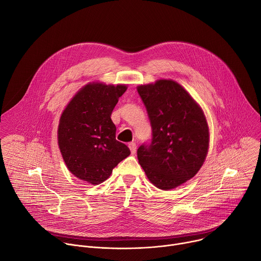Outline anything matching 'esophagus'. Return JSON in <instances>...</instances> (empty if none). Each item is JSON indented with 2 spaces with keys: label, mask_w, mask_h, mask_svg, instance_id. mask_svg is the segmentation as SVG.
I'll list each match as a JSON object with an SVG mask.
<instances>
[{
  "label": "esophagus",
  "mask_w": 261,
  "mask_h": 261,
  "mask_svg": "<svg viewBox=\"0 0 261 261\" xmlns=\"http://www.w3.org/2000/svg\"><path fill=\"white\" fill-rule=\"evenodd\" d=\"M128 146H129V148H130V151H131V154H135L136 153V143L135 142H129L128 143Z\"/></svg>",
  "instance_id": "34e87169"
}]
</instances>
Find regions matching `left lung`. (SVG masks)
I'll return each instance as SVG.
<instances>
[{
	"label": "left lung",
	"mask_w": 261,
	"mask_h": 261,
	"mask_svg": "<svg viewBox=\"0 0 261 261\" xmlns=\"http://www.w3.org/2000/svg\"><path fill=\"white\" fill-rule=\"evenodd\" d=\"M137 92L152 127L151 142L137 150L138 162L157 188H176L192 178L205 160L210 134L203 111L170 80L139 86Z\"/></svg>",
	"instance_id": "1"
}]
</instances>
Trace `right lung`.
I'll return each mask as SVG.
<instances>
[{
    "mask_svg": "<svg viewBox=\"0 0 261 261\" xmlns=\"http://www.w3.org/2000/svg\"><path fill=\"white\" fill-rule=\"evenodd\" d=\"M125 85L89 84L69 102L60 119L58 142L63 159L76 177L98 185L130 155L129 147L116 139L111 113Z\"/></svg>",
    "mask_w": 261,
    "mask_h": 261,
    "instance_id": "1",
    "label": "right lung"
}]
</instances>
